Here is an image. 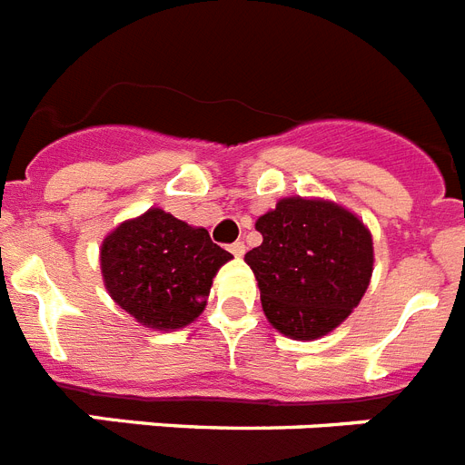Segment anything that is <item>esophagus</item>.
Returning a JSON list of instances; mask_svg holds the SVG:
<instances>
[{
    "label": "esophagus",
    "instance_id": "34e87169",
    "mask_svg": "<svg viewBox=\"0 0 465 465\" xmlns=\"http://www.w3.org/2000/svg\"><path fill=\"white\" fill-rule=\"evenodd\" d=\"M229 251H232V255H233V257H243V252H245V245L241 243V241H236V243H232V245H229Z\"/></svg>",
    "mask_w": 465,
    "mask_h": 465
}]
</instances>
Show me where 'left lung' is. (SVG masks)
Masks as SVG:
<instances>
[{"mask_svg": "<svg viewBox=\"0 0 465 465\" xmlns=\"http://www.w3.org/2000/svg\"><path fill=\"white\" fill-rule=\"evenodd\" d=\"M262 243L245 252L267 322L292 341L335 331L361 302L373 274V236L352 210L288 196L260 214Z\"/></svg>", "mask_w": 465, "mask_h": 465, "instance_id": "left-lung-1", "label": "left lung"}]
</instances>
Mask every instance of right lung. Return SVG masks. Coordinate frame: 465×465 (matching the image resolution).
I'll return each instance as SVG.
<instances>
[{
  "label": "right lung",
  "mask_w": 465,
  "mask_h": 465,
  "mask_svg": "<svg viewBox=\"0 0 465 465\" xmlns=\"http://www.w3.org/2000/svg\"><path fill=\"white\" fill-rule=\"evenodd\" d=\"M99 260L115 305L146 329L177 331L201 317L213 279L233 255L210 241L208 229L148 208L108 233Z\"/></svg>",
  "instance_id": "right-lung-1"
}]
</instances>
